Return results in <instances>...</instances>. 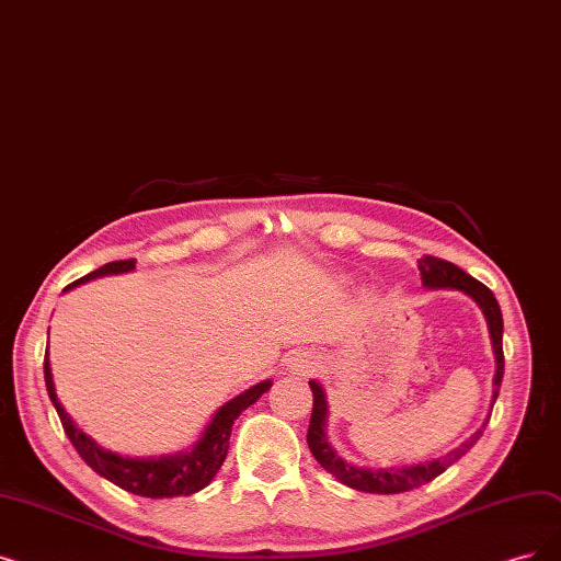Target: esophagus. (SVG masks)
Returning a JSON list of instances; mask_svg holds the SVG:
<instances>
[{
  "label": "esophagus",
  "instance_id": "1",
  "mask_svg": "<svg viewBox=\"0 0 561 561\" xmlns=\"http://www.w3.org/2000/svg\"><path fill=\"white\" fill-rule=\"evenodd\" d=\"M311 357H305V355H298V357H290V367H294L296 371H307V369H311Z\"/></svg>",
  "mask_w": 561,
  "mask_h": 561
}]
</instances>
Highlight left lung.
<instances>
[{"mask_svg": "<svg viewBox=\"0 0 561 561\" xmlns=\"http://www.w3.org/2000/svg\"><path fill=\"white\" fill-rule=\"evenodd\" d=\"M420 273H422V284L428 288H456L462 290V294L470 296L483 311L485 321H489V330H491V339H493V348H495V389H493V403L500 394V385H502V376H504V351H502V332H504V323H502V311L500 305L493 296V290L481 284L479 279L470 277L466 271H460L458 265L437 259V256H422L420 261ZM311 394H313V408H311V420H309V431H307V445L313 454V458L321 462V468L328 470L332 477H336L341 483L351 485L355 491H364V493H378V495H392V493H405L412 489H420V485L433 481L435 477H440L449 466L458 458H462L468 454V449L474 447V443L481 437L485 424V420L481 424V428L470 437L468 443H462L458 449H454L451 454L437 458V460H428V462H420V466L412 468H389V470H362L351 466V462L341 460V456H336V451L330 447L328 437H325V415H328V403H325V394L323 387L319 382H309ZM493 410V408H491Z\"/></svg>", "mask_w": 561, "mask_h": 561, "instance_id": "obj_1", "label": "left lung"}]
</instances>
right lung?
I'll use <instances>...</instances> for the list:
<instances>
[{
	"label": "right lung",
	"instance_id": "obj_1",
	"mask_svg": "<svg viewBox=\"0 0 561 561\" xmlns=\"http://www.w3.org/2000/svg\"><path fill=\"white\" fill-rule=\"evenodd\" d=\"M135 263H137L135 259L105 263L103 267H99V271H93V273L80 277L78 282L68 284L66 290L72 288V286H78V284H84L93 277L128 273V271H133ZM43 374H45L47 394H50V401L57 408V415L61 420V426L68 435V440L72 443V447L78 449V454L82 456L87 466L93 472H99L101 477H105L107 481L116 483L118 489H124L133 495H141V497H153V500L185 497V495L202 491L204 485H208L213 481V477L217 474V470L222 468V462L227 458L233 422L238 420L242 410H248L252 403H256V399L261 394H265L267 389L273 387L271 380H263V382L250 387L245 394H240L233 401H229L227 405H222L220 410H217V415L213 417V422L208 424V428L202 435V440L194 445L192 451H185V454H179V456L137 460V458H121V456H116L107 449H101L99 445L91 440L89 435H84L76 426V422L70 420V415L57 399L53 371H50V359H47V353H45Z\"/></svg>",
	"mask_w": 561,
	"mask_h": 561
}]
</instances>
